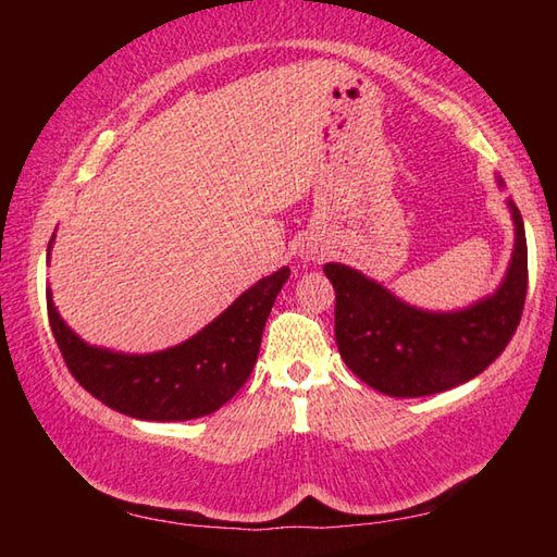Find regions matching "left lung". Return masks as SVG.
I'll return each mask as SVG.
<instances>
[{"mask_svg": "<svg viewBox=\"0 0 557 557\" xmlns=\"http://www.w3.org/2000/svg\"><path fill=\"white\" fill-rule=\"evenodd\" d=\"M508 209L516 243L502 287L459 312L410 307L358 270L326 262L336 289V346L358 379L393 398H420L471 381L502 356L521 322L528 289L523 219L513 201Z\"/></svg>", "mask_w": 557, "mask_h": 557, "instance_id": "8db88e82", "label": "left lung"}]
</instances>
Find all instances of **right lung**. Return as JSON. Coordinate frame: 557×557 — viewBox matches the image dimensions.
<instances>
[{
    "label": "right lung",
    "mask_w": 557,
    "mask_h": 557,
    "mask_svg": "<svg viewBox=\"0 0 557 557\" xmlns=\"http://www.w3.org/2000/svg\"><path fill=\"white\" fill-rule=\"evenodd\" d=\"M287 277L289 268L272 272L245 289L199 334L145 356L83 342L55 312L51 289H46V307L65 366L92 398L137 420L182 422L215 412L243 388L258 361L270 309Z\"/></svg>",
    "instance_id": "1"
}]
</instances>
